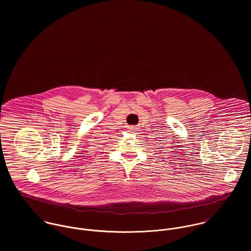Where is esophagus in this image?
<instances>
[{
    "instance_id": "esophagus-1",
    "label": "esophagus",
    "mask_w": 251,
    "mask_h": 251,
    "mask_svg": "<svg viewBox=\"0 0 251 251\" xmlns=\"http://www.w3.org/2000/svg\"><path fill=\"white\" fill-rule=\"evenodd\" d=\"M135 129H136V128H135L134 126H129V127H128V131H130V132L135 131Z\"/></svg>"
}]
</instances>
